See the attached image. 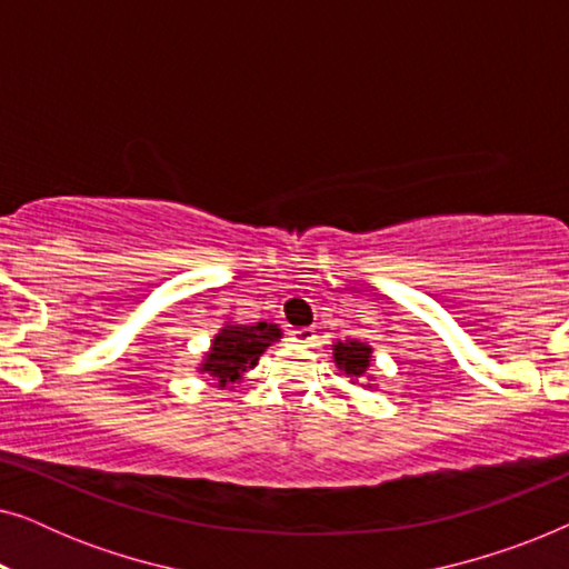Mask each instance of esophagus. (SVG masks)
I'll use <instances>...</instances> for the list:
<instances>
[{
  "instance_id": "obj_1",
  "label": "esophagus",
  "mask_w": 569,
  "mask_h": 569,
  "mask_svg": "<svg viewBox=\"0 0 569 569\" xmlns=\"http://www.w3.org/2000/svg\"><path fill=\"white\" fill-rule=\"evenodd\" d=\"M290 339H292L298 347H313L316 331H313V329H295V331L290 333Z\"/></svg>"
}]
</instances>
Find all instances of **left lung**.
<instances>
[{"label":"left lung","mask_w":569,"mask_h":569,"mask_svg":"<svg viewBox=\"0 0 569 569\" xmlns=\"http://www.w3.org/2000/svg\"><path fill=\"white\" fill-rule=\"evenodd\" d=\"M333 349V365L341 370V376L349 378V383H360L362 388H376V383H368L372 380L370 362H372V347L368 341L360 339H337L331 345Z\"/></svg>","instance_id":"left-lung-1"}]
</instances>
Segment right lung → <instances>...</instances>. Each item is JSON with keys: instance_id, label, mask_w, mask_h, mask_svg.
<instances>
[{"instance_id": "right-lung-1", "label": "right lung", "mask_w": 569, "mask_h": 569, "mask_svg": "<svg viewBox=\"0 0 569 569\" xmlns=\"http://www.w3.org/2000/svg\"><path fill=\"white\" fill-rule=\"evenodd\" d=\"M279 339H282V329L277 323L259 321L248 326L224 321L197 365V372L220 391H236V386L243 383L246 372L253 370L261 355Z\"/></svg>"}]
</instances>
